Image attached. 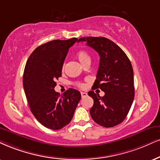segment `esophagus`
Returning a JSON list of instances; mask_svg holds the SVG:
<instances>
[{
	"label": "esophagus",
	"mask_w": 160,
	"mask_h": 160,
	"mask_svg": "<svg viewBox=\"0 0 160 160\" xmlns=\"http://www.w3.org/2000/svg\"><path fill=\"white\" fill-rule=\"evenodd\" d=\"M81 95H82V98H84V97H85V96H88V93L85 92H81Z\"/></svg>",
	"instance_id": "esophagus-1"
}]
</instances>
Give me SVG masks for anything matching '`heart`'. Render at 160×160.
Wrapping results in <instances>:
<instances>
[{"mask_svg": "<svg viewBox=\"0 0 160 160\" xmlns=\"http://www.w3.org/2000/svg\"><path fill=\"white\" fill-rule=\"evenodd\" d=\"M76 57L82 65H84L85 64H87V63L91 62V57H90V54L88 53V51L86 50H82L78 51L76 53ZM77 85L79 87L83 86L82 84H79V83L77 84Z\"/></svg>", "mask_w": 160, "mask_h": 160, "instance_id": "heart-1", "label": "heart"}]
</instances>
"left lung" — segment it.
Masks as SVG:
<instances>
[{"label":"left lung","instance_id":"left-lung-1","mask_svg":"<svg viewBox=\"0 0 160 160\" xmlns=\"http://www.w3.org/2000/svg\"><path fill=\"white\" fill-rule=\"evenodd\" d=\"M79 41L94 49L100 56L96 79L92 89H101L104 96L94 91L88 95L93 99L90 113L99 125L111 128L124 121L134 98L133 70L128 57L120 47L104 37H84Z\"/></svg>","mask_w":160,"mask_h":160}]
</instances>
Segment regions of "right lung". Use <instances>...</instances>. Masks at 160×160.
I'll return each mask as SVG.
<instances>
[{"label":"right lung","instance_id":"obj_1","mask_svg":"<svg viewBox=\"0 0 160 160\" xmlns=\"http://www.w3.org/2000/svg\"><path fill=\"white\" fill-rule=\"evenodd\" d=\"M53 40L37 47L29 57L23 76V85L31 112L44 127L62 129L70 123L81 99L78 90L70 88L60 95L55 82L62 76L69 48L76 42Z\"/></svg>","mask_w":160,"mask_h":160}]
</instances>
